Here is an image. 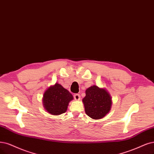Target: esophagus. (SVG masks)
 Returning a JSON list of instances; mask_svg holds the SVG:
<instances>
[{
    "label": "esophagus",
    "mask_w": 154,
    "mask_h": 154,
    "mask_svg": "<svg viewBox=\"0 0 154 154\" xmlns=\"http://www.w3.org/2000/svg\"><path fill=\"white\" fill-rule=\"evenodd\" d=\"M73 97H74V99H75V100H79L81 99V96L79 94H75L73 95Z\"/></svg>",
    "instance_id": "esophagus-1"
}]
</instances>
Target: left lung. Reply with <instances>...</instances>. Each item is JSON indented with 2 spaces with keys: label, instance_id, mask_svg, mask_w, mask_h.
I'll return each instance as SVG.
<instances>
[{
  "label": "left lung",
  "instance_id": "left-lung-1",
  "mask_svg": "<svg viewBox=\"0 0 154 154\" xmlns=\"http://www.w3.org/2000/svg\"><path fill=\"white\" fill-rule=\"evenodd\" d=\"M82 102L86 114L93 119L104 117L110 110L112 98L104 88L92 86L86 91V96Z\"/></svg>",
  "mask_w": 154,
  "mask_h": 154
}]
</instances>
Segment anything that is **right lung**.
<instances>
[{
  "mask_svg": "<svg viewBox=\"0 0 154 154\" xmlns=\"http://www.w3.org/2000/svg\"><path fill=\"white\" fill-rule=\"evenodd\" d=\"M73 98L67 89L56 83L44 92L42 101L45 110L50 114L58 116L66 112L68 103Z\"/></svg>",
  "mask_w": 154,
  "mask_h": 154,
  "instance_id": "add662e5",
  "label": "right lung"
}]
</instances>
